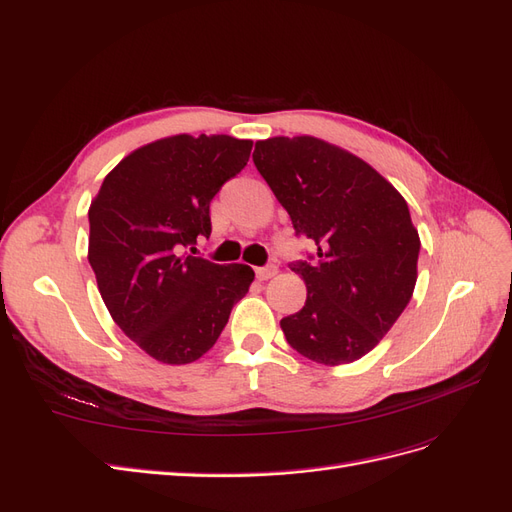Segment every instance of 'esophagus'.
Returning a JSON list of instances; mask_svg holds the SVG:
<instances>
[{"mask_svg":"<svg viewBox=\"0 0 512 512\" xmlns=\"http://www.w3.org/2000/svg\"><path fill=\"white\" fill-rule=\"evenodd\" d=\"M277 275V267L275 265H269V267H258L256 269V277H258V280H262V282H265V280H271V277H275Z\"/></svg>","mask_w":512,"mask_h":512,"instance_id":"obj_1","label":"esophagus"}]
</instances>
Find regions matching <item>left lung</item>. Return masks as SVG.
Here are the masks:
<instances>
[{"instance_id":"obj_1","label":"left lung","mask_w":512,"mask_h":512,"mask_svg":"<svg viewBox=\"0 0 512 512\" xmlns=\"http://www.w3.org/2000/svg\"><path fill=\"white\" fill-rule=\"evenodd\" d=\"M254 164L297 235L316 243L299 260L307 299L282 318L305 359L344 365L378 346L412 299L421 239L408 203L378 170L314 136L258 141Z\"/></svg>"}]
</instances>
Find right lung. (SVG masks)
<instances>
[{
  "mask_svg": "<svg viewBox=\"0 0 512 512\" xmlns=\"http://www.w3.org/2000/svg\"><path fill=\"white\" fill-rule=\"evenodd\" d=\"M252 141L177 134L138 147L89 207V265L117 327L153 359L185 365L218 342L254 271L179 256L211 235L209 205L250 160Z\"/></svg>",
  "mask_w": 512,
  "mask_h": 512,
  "instance_id": "obj_1",
  "label": "right lung"
}]
</instances>
